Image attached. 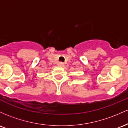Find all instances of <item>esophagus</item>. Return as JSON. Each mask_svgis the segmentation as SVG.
<instances>
[{
    "instance_id": "1",
    "label": "esophagus",
    "mask_w": 128,
    "mask_h": 128,
    "mask_svg": "<svg viewBox=\"0 0 128 128\" xmlns=\"http://www.w3.org/2000/svg\"><path fill=\"white\" fill-rule=\"evenodd\" d=\"M58 66H64V64H63V63H62V62L58 63Z\"/></svg>"
}]
</instances>
